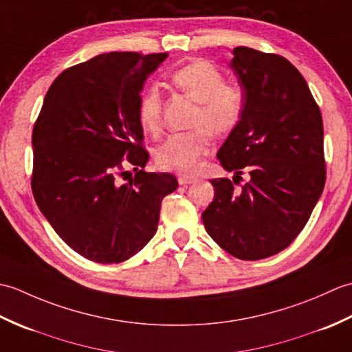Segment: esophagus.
Wrapping results in <instances>:
<instances>
[{"mask_svg": "<svg viewBox=\"0 0 352 352\" xmlns=\"http://www.w3.org/2000/svg\"><path fill=\"white\" fill-rule=\"evenodd\" d=\"M195 182H197L195 178H192V177H186V175L178 177V184H180V186H188V184H192Z\"/></svg>", "mask_w": 352, "mask_h": 352, "instance_id": "34e87169", "label": "esophagus"}]
</instances>
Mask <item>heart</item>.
Returning <instances> with one entry per match:
<instances>
[{
    "label": "heart",
    "mask_w": 352,
    "mask_h": 352,
    "mask_svg": "<svg viewBox=\"0 0 352 352\" xmlns=\"http://www.w3.org/2000/svg\"><path fill=\"white\" fill-rule=\"evenodd\" d=\"M170 85L197 102L188 133L172 134L157 149L155 163L163 170L192 175L198 162L210 146V133L226 136L239 124L243 113V92L233 83H223L222 72L207 60H193L175 69ZM162 96L157 89H148L140 96L138 116L142 129L155 134L162 129Z\"/></svg>",
    "instance_id": "b5f03b06"
}]
</instances>
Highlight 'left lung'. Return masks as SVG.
Wrapping results in <instances>:
<instances>
[{
	"instance_id": "8db88e82",
	"label": "left lung",
	"mask_w": 352,
	"mask_h": 352,
	"mask_svg": "<svg viewBox=\"0 0 352 352\" xmlns=\"http://www.w3.org/2000/svg\"><path fill=\"white\" fill-rule=\"evenodd\" d=\"M233 54L243 113L216 155L223 169L239 178L245 172L250 180L242 189L228 178L210 180L214 198L201 218L222 250L260 260L295 241L322 195L324 125L307 83L287 58L246 47Z\"/></svg>"
}]
</instances>
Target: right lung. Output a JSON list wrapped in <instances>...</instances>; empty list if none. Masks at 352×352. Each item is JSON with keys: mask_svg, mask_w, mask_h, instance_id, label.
Listing matches in <instances>:
<instances>
[{"mask_svg": "<svg viewBox=\"0 0 352 352\" xmlns=\"http://www.w3.org/2000/svg\"><path fill=\"white\" fill-rule=\"evenodd\" d=\"M166 52H109L63 71L45 95L32 144L37 207L71 248L121 263L151 241L162 199L178 188L149 159L138 109L145 80ZM130 162L137 172L120 178Z\"/></svg>", "mask_w": 352, "mask_h": 352, "instance_id": "right-lung-1", "label": "right lung"}]
</instances>
